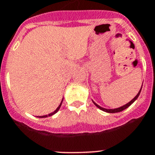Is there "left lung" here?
<instances>
[{
  "label": "left lung",
  "mask_w": 155,
  "mask_h": 155,
  "mask_svg": "<svg viewBox=\"0 0 155 155\" xmlns=\"http://www.w3.org/2000/svg\"><path fill=\"white\" fill-rule=\"evenodd\" d=\"M142 87H141V89H140V91L138 92V93L137 94V96L134 98V99L131 101H130L129 103H127L126 104H125V105L121 106V107H120V108H114V109H107V108H102V107H101V106H99L97 104L95 103L94 101H93V103H94V104L96 106H97V108H99L100 109H101V110L104 111V112H106V113H119V112H121V111H123L124 109H125V108H127L129 106H130L131 104H132L134 102L136 101V100L137 99V97H139L140 95V92H141V90H142Z\"/></svg>",
  "instance_id": "obj_1"
}]
</instances>
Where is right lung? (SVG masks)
Here are the masks:
<instances>
[{
  "label": "right lung",
  "instance_id": "1",
  "mask_svg": "<svg viewBox=\"0 0 155 155\" xmlns=\"http://www.w3.org/2000/svg\"><path fill=\"white\" fill-rule=\"evenodd\" d=\"M62 102H63V101H61L60 104H59V105H58V108H56L55 110L54 111L53 113H50V114H48V115H45V116H40V117H41V118H43V117H51V116L54 115V113H57V112H58V109H59V108H60V107H61V104H62Z\"/></svg>",
  "mask_w": 155,
  "mask_h": 155
}]
</instances>
